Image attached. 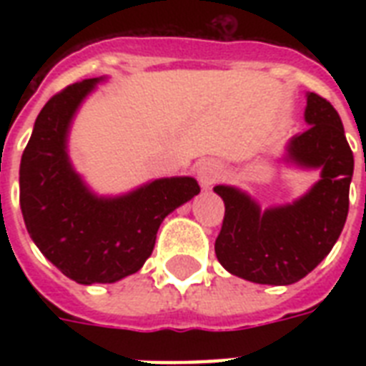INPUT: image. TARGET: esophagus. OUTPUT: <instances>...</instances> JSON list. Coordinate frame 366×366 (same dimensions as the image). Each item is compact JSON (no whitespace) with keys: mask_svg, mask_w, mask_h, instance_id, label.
Returning <instances> with one entry per match:
<instances>
[{"mask_svg":"<svg viewBox=\"0 0 366 366\" xmlns=\"http://www.w3.org/2000/svg\"><path fill=\"white\" fill-rule=\"evenodd\" d=\"M220 177H222V167H220L218 161L214 159L199 161V165H197V180H199L201 188L203 189L212 188V186L220 180Z\"/></svg>","mask_w":366,"mask_h":366,"instance_id":"1","label":"esophagus"}]
</instances>
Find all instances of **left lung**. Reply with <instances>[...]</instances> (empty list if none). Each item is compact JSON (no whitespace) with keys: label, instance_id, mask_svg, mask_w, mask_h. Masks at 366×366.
<instances>
[{"label":"left lung","instance_id":"8db88e82","mask_svg":"<svg viewBox=\"0 0 366 366\" xmlns=\"http://www.w3.org/2000/svg\"><path fill=\"white\" fill-rule=\"evenodd\" d=\"M310 127L287 142L281 163L319 171V180L292 203L262 209L247 192L218 184L222 229L218 262L232 275L260 285H292L321 264L340 237L350 209L353 154L338 112L319 94H306Z\"/></svg>","mask_w":366,"mask_h":366}]
</instances>
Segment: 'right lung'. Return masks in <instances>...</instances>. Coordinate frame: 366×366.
Wrapping results in <instances>:
<instances>
[{
  "instance_id": "1",
  "label": "right lung",
  "mask_w": 366,
  "mask_h": 366,
  "mask_svg": "<svg viewBox=\"0 0 366 366\" xmlns=\"http://www.w3.org/2000/svg\"><path fill=\"white\" fill-rule=\"evenodd\" d=\"M106 77L83 79L39 112L20 159V209L41 254L79 285L116 283L154 250L161 222L192 197V177L155 178L122 195H99L68 154L77 110Z\"/></svg>"
}]
</instances>
